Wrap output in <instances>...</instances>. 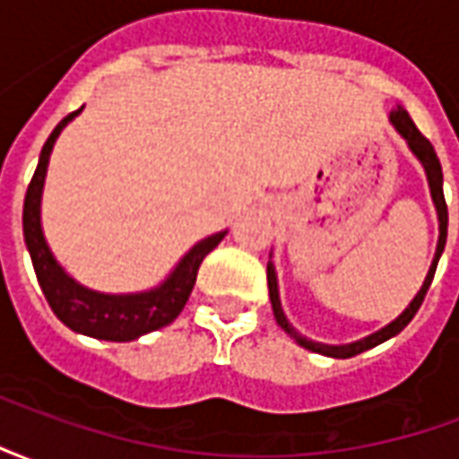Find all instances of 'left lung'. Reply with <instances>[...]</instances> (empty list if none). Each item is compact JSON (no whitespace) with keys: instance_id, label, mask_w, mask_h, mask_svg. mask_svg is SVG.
I'll return each instance as SVG.
<instances>
[{"instance_id":"obj_1","label":"left lung","mask_w":459,"mask_h":459,"mask_svg":"<svg viewBox=\"0 0 459 459\" xmlns=\"http://www.w3.org/2000/svg\"><path fill=\"white\" fill-rule=\"evenodd\" d=\"M391 122L395 125V130L403 134L405 140H408V147L413 150V154L418 160L423 161L425 167V174H428V181H430V194H433V201H435V209H437V219H440V240H437V250H435V260L430 270H428V278H425L423 288L420 292L415 295V299L408 305L401 317L391 322L388 327H384L381 332H376L371 337L361 339V342H354V344H344V346H327V344H317V342H309V339L299 337L295 329L290 327L288 319L282 315V307H280V298H278V278H275V270L273 265H268V290H270V302H273V315L278 319L280 329H285L290 337L295 339L299 346H305L309 351H315V354H325V356H332V359H349V356H356L366 351V349H374V346L384 344L385 339L395 337L398 332H403L408 327V322L415 317V312L420 309L423 305L425 295H428V288H430V282L435 278V268H437V260L443 255V248H445V240H447V204H445V194H443V167H440V160H437V154H435L433 144L430 140L425 137L423 132L418 130L413 125V120L408 117L403 108H398L395 113H391Z\"/></svg>"}]
</instances>
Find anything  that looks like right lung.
Wrapping results in <instances>:
<instances>
[{
	"mask_svg": "<svg viewBox=\"0 0 459 459\" xmlns=\"http://www.w3.org/2000/svg\"><path fill=\"white\" fill-rule=\"evenodd\" d=\"M78 113H81V108L75 113L65 115L64 120L56 125L54 132L48 134L44 150H41V157H39V167H36L34 177L29 181L24 199L26 248H29V255H31V263H34L39 285L44 290L54 315L64 322L65 327H71L78 334H85V337L105 339V342H132V339L142 337V334H150L154 329L167 327L179 317V312L184 309L191 290H194L201 263L223 240L226 230L196 243L184 255L177 270L164 280V285H160L157 290H150V292H140V295H100V292L85 290L78 282H74L61 270V265L56 263L51 250L46 246L44 233H41V219H39V206H41V189H44L48 154L54 150L56 137L65 127V122L74 120Z\"/></svg>",
	"mask_w": 459,
	"mask_h": 459,
	"instance_id": "obj_1",
	"label": "right lung"
}]
</instances>
